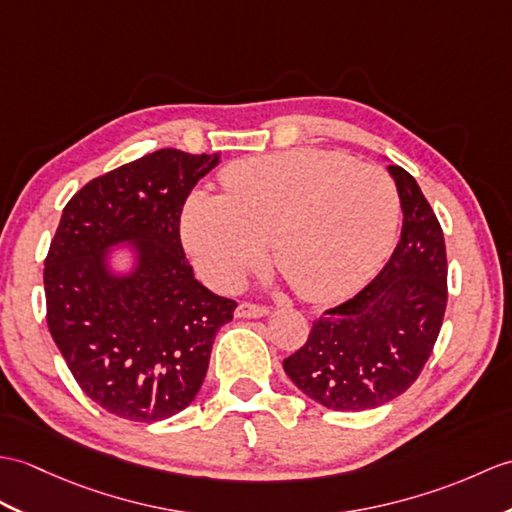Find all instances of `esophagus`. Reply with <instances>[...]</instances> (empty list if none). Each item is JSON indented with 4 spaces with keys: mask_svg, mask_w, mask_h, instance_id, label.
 <instances>
[{
    "mask_svg": "<svg viewBox=\"0 0 512 512\" xmlns=\"http://www.w3.org/2000/svg\"><path fill=\"white\" fill-rule=\"evenodd\" d=\"M270 310L264 305H253V303H240L235 310V318H264Z\"/></svg>",
    "mask_w": 512,
    "mask_h": 512,
    "instance_id": "esophagus-1",
    "label": "esophagus"
}]
</instances>
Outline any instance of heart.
I'll return each instance as SVG.
<instances>
[{
    "label": "heart",
    "instance_id": "obj_1",
    "mask_svg": "<svg viewBox=\"0 0 512 512\" xmlns=\"http://www.w3.org/2000/svg\"><path fill=\"white\" fill-rule=\"evenodd\" d=\"M224 196L194 189L181 209V240L198 275L222 292L266 259L303 299L340 301L371 279L395 237L390 178L340 152L288 150L231 163Z\"/></svg>",
    "mask_w": 512,
    "mask_h": 512
}]
</instances>
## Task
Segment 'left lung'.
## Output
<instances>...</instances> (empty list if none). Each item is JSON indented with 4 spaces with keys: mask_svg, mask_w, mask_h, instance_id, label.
<instances>
[{
    "mask_svg": "<svg viewBox=\"0 0 512 512\" xmlns=\"http://www.w3.org/2000/svg\"><path fill=\"white\" fill-rule=\"evenodd\" d=\"M403 211L401 240L384 270L314 320L310 338L283 360L303 395L342 412L403 395L430 358L447 307L445 237L417 181L388 165Z\"/></svg>",
    "mask_w": 512,
    "mask_h": 512,
    "instance_id": "1",
    "label": "left lung"
}]
</instances>
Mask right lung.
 Returning a JSON list of instances; mask_svg holds the SVG:
<instances>
[{
    "label": "right lung",
    "mask_w": 512,
    "mask_h": 512,
    "mask_svg": "<svg viewBox=\"0 0 512 512\" xmlns=\"http://www.w3.org/2000/svg\"><path fill=\"white\" fill-rule=\"evenodd\" d=\"M220 154H146L71 198L45 259L47 327L85 395L128 421L185 410L235 301L198 283L181 209ZM127 257V266L116 264Z\"/></svg>",
    "instance_id": "right-lung-1"
}]
</instances>
